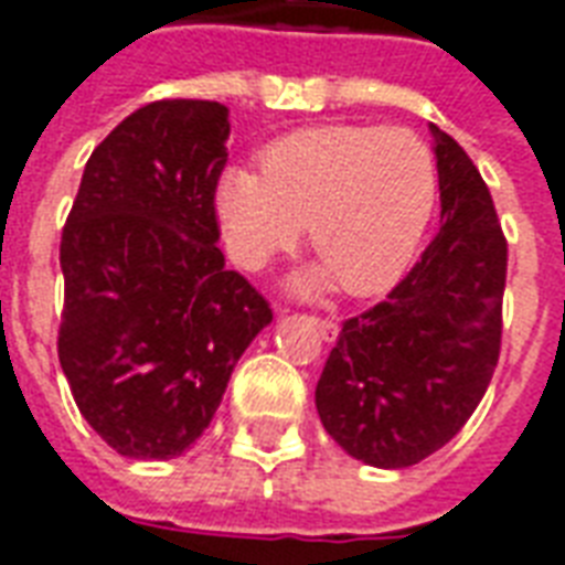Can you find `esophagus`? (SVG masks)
Here are the masks:
<instances>
[{"mask_svg":"<svg viewBox=\"0 0 565 565\" xmlns=\"http://www.w3.org/2000/svg\"><path fill=\"white\" fill-rule=\"evenodd\" d=\"M311 323L317 326V332L323 341H335L338 338V323L335 320H329V317H311Z\"/></svg>","mask_w":565,"mask_h":565,"instance_id":"34e87169","label":"esophagus"}]
</instances>
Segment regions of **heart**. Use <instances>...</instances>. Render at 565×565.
Listing matches in <instances>:
<instances>
[{"mask_svg": "<svg viewBox=\"0 0 565 565\" xmlns=\"http://www.w3.org/2000/svg\"><path fill=\"white\" fill-rule=\"evenodd\" d=\"M263 170L230 167L215 206L230 250L260 269L308 242L323 269L302 290L335 281L350 296H374L398 281L437 200V167L407 128L326 125L281 137L263 152Z\"/></svg>", "mask_w": 565, "mask_h": 565, "instance_id": "1", "label": "heart"}]
</instances>
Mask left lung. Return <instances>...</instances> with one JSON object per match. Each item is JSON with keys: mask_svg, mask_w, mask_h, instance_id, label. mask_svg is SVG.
Instances as JSON below:
<instances>
[{"mask_svg": "<svg viewBox=\"0 0 565 565\" xmlns=\"http://www.w3.org/2000/svg\"><path fill=\"white\" fill-rule=\"evenodd\" d=\"M440 233L392 294L344 320L317 380L332 440L371 467H411L473 416L503 338L505 236L470 154L431 125Z\"/></svg>", "mask_w": 565, "mask_h": 565, "instance_id": "8db88e82", "label": "left lung"}]
</instances>
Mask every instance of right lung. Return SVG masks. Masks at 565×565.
Instances as JSON below:
<instances>
[{
	"mask_svg": "<svg viewBox=\"0 0 565 565\" xmlns=\"http://www.w3.org/2000/svg\"><path fill=\"white\" fill-rule=\"evenodd\" d=\"M227 137L218 102L134 110L89 154L62 230L60 365L83 419L125 458L191 449L271 323L215 245Z\"/></svg>",
	"mask_w": 565,
	"mask_h": 565,
	"instance_id": "add662e5",
	"label": "right lung"
}]
</instances>
